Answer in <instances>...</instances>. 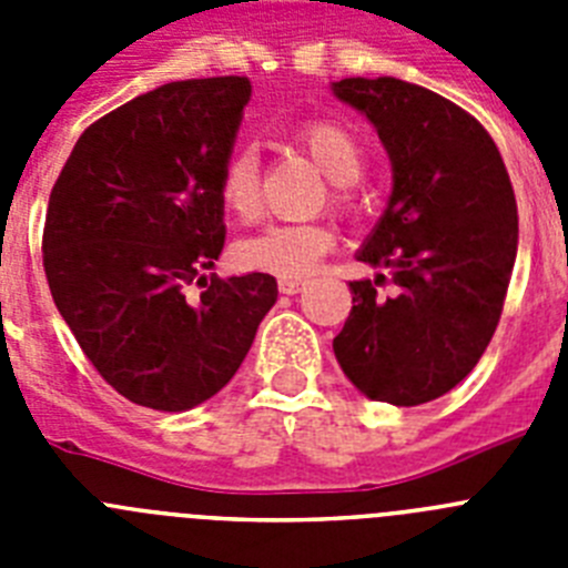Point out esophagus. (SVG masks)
<instances>
[{"label":"esophagus","mask_w":568,"mask_h":568,"mask_svg":"<svg viewBox=\"0 0 568 568\" xmlns=\"http://www.w3.org/2000/svg\"><path fill=\"white\" fill-rule=\"evenodd\" d=\"M301 287H304V281H301V278H278V290L284 295L301 293Z\"/></svg>","instance_id":"34e87169"}]
</instances>
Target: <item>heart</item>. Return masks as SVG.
I'll list each match as a JSON object with an SVG mask.
<instances>
[{"label": "heart", "mask_w": 568, "mask_h": 568, "mask_svg": "<svg viewBox=\"0 0 568 568\" xmlns=\"http://www.w3.org/2000/svg\"><path fill=\"white\" fill-rule=\"evenodd\" d=\"M301 150L329 179V202L353 210L355 182L364 173L366 153L358 135L329 119H315L295 133ZM219 202L239 222H253L261 213V162L253 148H235L219 173ZM335 247L333 230L324 224H267L235 244V261L244 270L278 278H304Z\"/></svg>", "instance_id": "heart-1"}]
</instances>
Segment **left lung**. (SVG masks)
<instances>
[{
    "label": "left lung",
    "mask_w": 568,
    "mask_h": 568,
    "mask_svg": "<svg viewBox=\"0 0 568 568\" xmlns=\"http://www.w3.org/2000/svg\"><path fill=\"white\" fill-rule=\"evenodd\" d=\"M373 122L393 195L358 261L389 270L395 295L349 281L353 310L333 349L366 398L418 406L446 395L489 346L518 255V204L484 124L393 77L333 82Z\"/></svg>",
    "instance_id": "1"
}]
</instances>
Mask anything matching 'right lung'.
Listing matches in <instances>:
<instances>
[{"instance_id":"obj_1","label":"right lung","mask_w":568,"mask_h":568,"mask_svg":"<svg viewBox=\"0 0 568 568\" xmlns=\"http://www.w3.org/2000/svg\"><path fill=\"white\" fill-rule=\"evenodd\" d=\"M247 77L170 82L79 135L50 190L42 258L50 295L115 393L159 413L213 398L278 298L267 273L219 278V173Z\"/></svg>"}]
</instances>
